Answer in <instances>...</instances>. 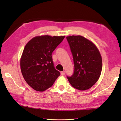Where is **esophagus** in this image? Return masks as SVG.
<instances>
[{
	"label": "esophagus",
	"instance_id": "1",
	"mask_svg": "<svg viewBox=\"0 0 121 121\" xmlns=\"http://www.w3.org/2000/svg\"><path fill=\"white\" fill-rule=\"evenodd\" d=\"M65 71H62V72H61V75H62V76L65 75Z\"/></svg>",
	"mask_w": 121,
	"mask_h": 121
}]
</instances>
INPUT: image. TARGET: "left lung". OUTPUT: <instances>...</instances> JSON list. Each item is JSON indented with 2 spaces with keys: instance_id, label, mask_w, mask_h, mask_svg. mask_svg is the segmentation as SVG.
<instances>
[{
  "instance_id": "1",
  "label": "left lung",
  "mask_w": 121,
  "mask_h": 121,
  "mask_svg": "<svg viewBox=\"0 0 121 121\" xmlns=\"http://www.w3.org/2000/svg\"><path fill=\"white\" fill-rule=\"evenodd\" d=\"M73 56V75L67 76L72 85L79 91L88 89L98 80L102 70V58L94 43L82 36L66 37Z\"/></svg>"
}]
</instances>
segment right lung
<instances>
[{
  "instance_id": "add662e5",
  "label": "right lung",
  "mask_w": 121,
  "mask_h": 121,
  "mask_svg": "<svg viewBox=\"0 0 121 121\" xmlns=\"http://www.w3.org/2000/svg\"><path fill=\"white\" fill-rule=\"evenodd\" d=\"M65 36H38L25 46L20 60L22 75L32 88L43 91L51 87L60 75L55 68L51 55Z\"/></svg>"
}]
</instances>
